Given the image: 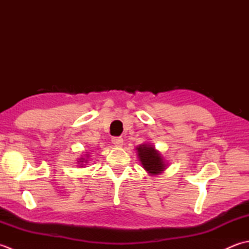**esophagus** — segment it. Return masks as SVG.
I'll list each match as a JSON object with an SVG mask.
<instances>
[{
  "mask_svg": "<svg viewBox=\"0 0 249 249\" xmlns=\"http://www.w3.org/2000/svg\"><path fill=\"white\" fill-rule=\"evenodd\" d=\"M112 143L115 146H122V145H123V139H122L121 137H113Z\"/></svg>",
  "mask_w": 249,
  "mask_h": 249,
  "instance_id": "esophagus-1",
  "label": "esophagus"
}]
</instances>
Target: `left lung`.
I'll return each mask as SVG.
<instances>
[{
	"instance_id": "left-lung-1",
	"label": "left lung",
	"mask_w": 249,
	"mask_h": 249,
	"mask_svg": "<svg viewBox=\"0 0 249 249\" xmlns=\"http://www.w3.org/2000/svg\"><path fill=\"white\" fill-rule=\"evenodd\" d=\"M139 160L145 170L152 176H157L161 173L167 167L161 154L151 144H141L137 147Z\"/></svg>"
}]
</instances>
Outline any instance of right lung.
<instances>
[{"mask_svg": "<svg viewBox=\"0 0 249 249\" xmlns=\"http://www.w3.org/2000/svg\"><path fill=\"white\" fill-rule=\"evenodd\" d=\"M88 160H84V158H80V160H79V161L78 162H81V165L80 166H82V163L83 162H87Z\"/></svg>", "mask_w": 249, "mask_h": 249, "instance_id": "obj_1", "label": "right lung"}]
</instances>
